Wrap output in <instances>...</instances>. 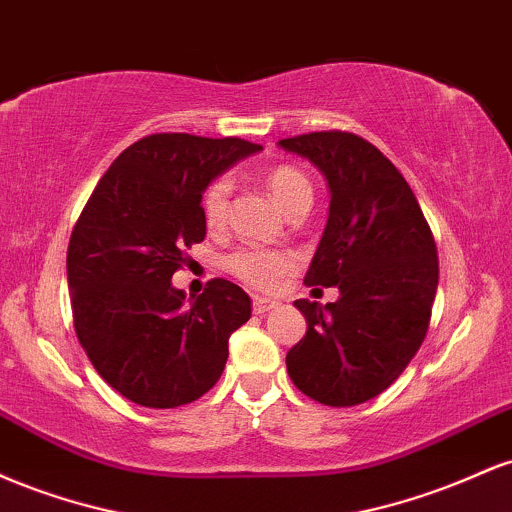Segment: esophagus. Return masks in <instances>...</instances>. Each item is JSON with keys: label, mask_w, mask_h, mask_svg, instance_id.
<instances>
[{"label": "esophagus", "mask_w": 512, "mask_h": 512, "mask_svg": "<svg viewBox=\"0 0 512 512\" xmlns=\"http://www.w3.org/2000/svg\"><path fill=\"white\" fill-rule=\"evenodd\" d=\"M276 305H279V301H274V298H264V296L252 298V310H255V315L269 313V310H274Z\"/></svg>", "instance_id": "esophagus-1"}]
</instances>
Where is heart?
<instances>
[{
	"instance_id": "b5f03b06",
	"label": "heart",
	"mask_w": 512,
	"mask_h": 512,
	"mask_svg": "<svg viewBox=\"0 0 512 512\" xmlns=\"http://www.w3.org/2000/svg\"><path fill=\"white\" fill-rule=\"evenodd\" d=\"M262 180L269 195L286 214L310 207V202H313V185H310L308 175L291 163L272 166L262 175ZM228 207H231V180L221 175V178L209 182L202 195V216L207 228L221 231L228 221ZM296 264V252L260 248V245H243L223 260V267L252 289H274L286 274L296 269Z\"/></svg>"
}]
</instances>
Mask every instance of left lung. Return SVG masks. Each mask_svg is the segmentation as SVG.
<instances>
[{
	"instance_id": "left-lung-1",
	"label": "left lung",
	"mask_w": 512,
	"mask_h": 512,
	"mask_svg": "<svg viewBox=\"0 0 512 512\" xmlns=\"http://www.w3.org/2000/svg\"><path fill=\"white\" fill-rule=\"evenodd\" d=\"M279 144L313 161L330 185V219L303 281L339 289L337 303L296 301L308 332L286 354V370L315 402L354 407L395 383L424 342L436 240L409 182L363 137L330 129Z\"/></svg>"
}]
</instances>
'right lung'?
<instances>
[{"instance_id": "obj_1", "label": "right lung", "mask_w": 512, "mask_h": 512, "mask_svg": "<svg viewBox=\"0 0 512 512\" xmlns=\"http://www.w3.org/2000/svg\"><path fill=\"white\" fill-rule=\"evenodd\" d=\"M260 149L238 137L149 134L115 158L81 209L67 248L74 330L98 375L129 402L173 409L221 378L250 296L211 279L187 303L170 279L207 236L211 178Z\"/></svg>"}]
</instances>
